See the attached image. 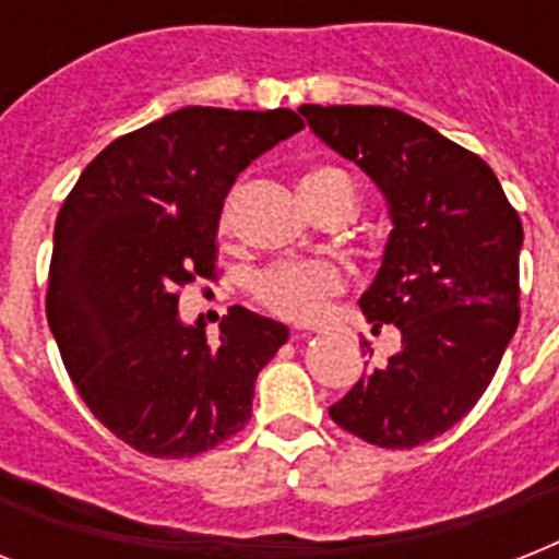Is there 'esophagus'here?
Listing matches in <instances>:
<instances>
[{"label":"esophagus","mask_w":559,"mask_h":559,"mask_svg":"<svg viewBox=\"0 0 559 559\" xmlns=\"http://www.w3.org/2000/svg\"><path fill=\"white\" fill-rule=\"evenodd\" d=\"M313 331H319V328H313Z\"/></svg>","instance_id":"1"}]
</instances>
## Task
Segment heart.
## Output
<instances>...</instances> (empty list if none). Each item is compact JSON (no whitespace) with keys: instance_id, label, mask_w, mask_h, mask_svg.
Returning a JSON list of instances; mask_svg holds the SVG:
<instances>
[{"instance_id":"heart-1","label":"heart","mask_w":559,"mask_h":559,"mask_svg":"<svg viewBox=\"0 0 559 559\" xmlns=\"http://www.w3.org/2000/svg\"><path fill=\"white\" fill-rule=\"evenodd\" d=\"M310 209L319 211L333 200H357L354 182L342 168H316L301 179ZM231 223V200L219 214V228H228ZM348 287V278L342 272L340 263L322 261H275L266 263L263 270L252 272L249 278V296L270 310L278 319L287 322H313L328 310V301L336 298L342 289Z\"/></svg>"}]
</instances>
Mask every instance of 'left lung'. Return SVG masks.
Listing matches in <instances>:
<instances>
[{
    "label": "left lung",
    "mask_w": 559,
    "mask_h": 559,
    "mask_svg": "<svg viewBox=\"0 0 559 559\" xmlns=\"http://www.w3.org/2000/svg\"><path fill=\"white\" fill-rule=\"evenodd\" d=\"M298 112L380 186L394 223L359 307L373 333L397 328L400 350L362 371L331 417L373 447L412 450L476 406L516 333L520 214L485 159L400 109Z\"/></svg>",
    "instance_id": "obj_1"
}]
</instances>
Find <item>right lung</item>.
<instances>
[{"label":"right lung","instance_id":"1","mask_svg":"<svg viewBox=\"0 0 559 559\" xmlns=\"http://www.w3.org/2000/svg\"><path fill=\"white\" fill-rule=\"evenodd\" d=\"M305 127L293 109L186 107L107 144L55 223L46 316L63 366L109 432L191 459L252 417L281 322L228 307L219 342L182 324L179 293L217 278V223L240 170Z\"/></svg>","mask_w":559,"mask_h":559}]
</instances>
